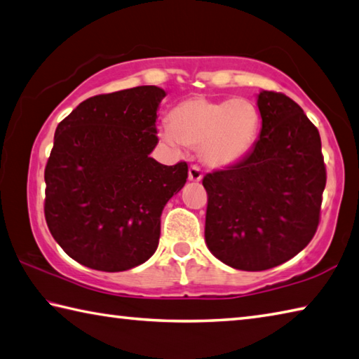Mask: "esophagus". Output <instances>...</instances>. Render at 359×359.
Returning <instances> with one entry per match:
<instances>
[{"instance_id": "obj_1", "label": "esophagus", "mask_w": 359, "mask_h": 359, "mask_svg": "<svg viewBox=\"0 0 359 359\" xmlns=\"http://www.w3.org/2000/svg\"><path fill=\"white\" fill-rule=\"evenodd\" d=\"M202 169L198 165H191L190 169H188V177L193 182H201L202 180Z\"/></svg>"}]
</instances>
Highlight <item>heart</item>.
Segmentation results:
<instances>
[{"mask_svg": "<svg viewBox=\"0 0 359 359\" xmlns=\"http://www.w3.org/2000/svg\"><path fill=\"white\" fill-rule=\"evenodd\" d=\"M259 128L260 113L251 100L199 95L180 102L160 135L172 147H201L207 165L226 168L250 154Z\"/></svg>", "mask_w": 359, "mask_h": 359, "instance_id": "obj_1", "label": "heart"}]
</instances>
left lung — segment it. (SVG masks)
<instances>
[{"label": "left lung", "instance_id": "obj_1", "mask_svg": "<svg viewBox=\"0 0 359 359\" xmlns=\"http://www.w3.org/2000/svg\"><path fill=\"white\" fill-rule=\"evenodd\" d=\"M262 130L252 151L204 175L205 242L237 270L273 269L308 246L320 223L327 185L317 127L290 97L262 90Z\"/></svg>", "mask_w": 359, "mask_h": 359}]
</instances>
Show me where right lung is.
<instances>
[{
    "mask_svg": "<svg viewBox=\"0 0 359 359\" xmlns=\"http://www.w3.org/2000/svg\"><path fill=\"white\" fill-rule=\"evenodd\" d=\"M165 90L136 86L81 102L55 133L45 166L43 213L51 236L78 264L126 271L158 246L166 202L188 177L149 157Z\"/></svg>",
    "mask_w": 359,
    "mask_h": 359,
    "instance_id": "add662e5",
    "label": "right lung"
}]
</instances>
